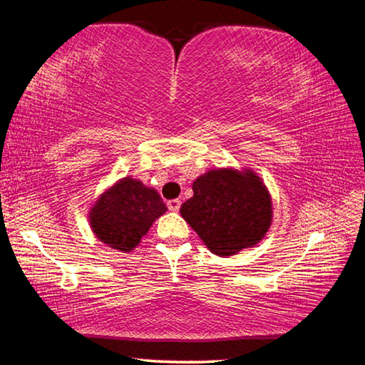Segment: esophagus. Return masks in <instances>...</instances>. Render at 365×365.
Masks as SVG:
<instances>
[{"label":"esophagus","instance_id":"34e87169","mask_svg":"<svg viewBox=\"0 0 365 365\" xmlns=\"http://www.w3.org/2000/svg\"><path fill=\"white\" fill-rule=\"evenodd\" d=\"M180 206H182V201L180 200H170V201H168V207H169V211H172V212H177L178 209H180Z\"/></svg>","mask_w":365,"mask_h":365}]
</instances>
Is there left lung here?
Returning a JSON list of instances; mask_svg holds the SVG:
<instances>
[{
	"instance_id": "8db88e82",
	"label": "left lung",
	"mask_w": 365,
	"mask_h": 365,
	"mask_svg": "<svg viewBox=\"0 0 365 365\" xmlns=\"http://www.w3.org/2000/svg\"><path fill=\"white\" fill-rule=\"evenodd\" d=\"M272 202L252 172L209 170L193 182V197L180 214L217 256L255 246L269 230Z\"/></svg>"
}]
</instances>
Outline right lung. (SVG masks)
<instances>
[{
    "label": "right lung",
    "instance_id": "add662e5",
    "mask_svg": "<svg viewBox=\"0 0 365 365\" xmlns=\"http://www.w3.org/2000/svg\"><path fill=\"white\" fill-rule=\"evenodd\" d=\"M165 211L168 207L158 191L125 177L96 201L90 212V222L103 243L128 252Z\"/></svg>",
    "mask_w": 365,
    "mask_h": 365
}]
</instances>
